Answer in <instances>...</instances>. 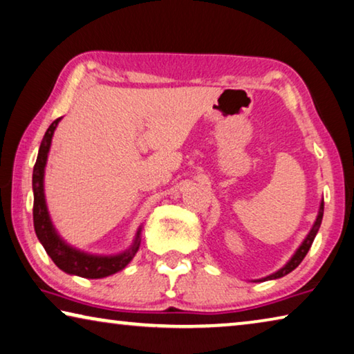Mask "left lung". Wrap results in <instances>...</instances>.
I'll return each instance as SVG.
<instances>
[{
  "mask_svg": "<svg viewBox=\"0 0 354 354\" xmlns=\"http://www.w3.org/2000/svg\"><path fill=\"white\" fill-rule=\"evenodd\" d=\"M323 211H324V203L322 201V205H319V211H318L317 221H315V223H313V227H312L310 232H308L307 238H306L304 241H302V244L299 245V249L295 252V255L290 258V261L287 263V265H285L283 268H280L277 272L271 274V276H268V277H265V279H260V282H265V280H272V279H279V277L287 276V274H290L291 271H293V269H296V268L299 266V263H301L302 260H304V257L307 255L308 249H310L313 239H315V236H317V233H318V230H319V225H322Z\"/></svg>",
  "mask_w": 354,
  "mask_h": 354,
  "instance_id": "1",
  "label": "left lung"
}]
</instances>
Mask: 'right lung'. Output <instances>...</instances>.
<instances>
[{
	"label": "right lung",
	"mask_w": 354,
	"mask_h": 354,
	"mask_svg": "<svg viewBox=\"0 0 354 354\" xmlns=\"http://www.w3.org/2000/svg\"><path fill=\"white\" fill-rule=\"evenodd\" d=\"M61 118L55 120L47 129L46 136L42 138L41 148H39L37 160L32 170V192H35V205H32V221H35V230L37 239L41 241L44 249L52 258L53 263L61 271L74 276L86 277V279H102L111 276L121 269H124L140 248V232L138 230L136 241L126 252L118 255L102 257V255H89L86 252H80L75 248L66 244L59 234L56 233L52 221H50L46 195H44V170H46L47 156L52 145V137L56 126H58Z\"/></svg>",
	"instance_id": "add662e5"
}]
</instances>
